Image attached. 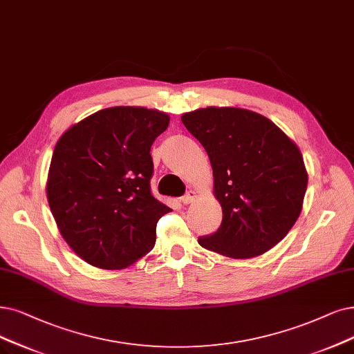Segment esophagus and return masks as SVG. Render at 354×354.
Returning a JSON list of instances; mask_svg holds the SVG:
<instances>
[{
  "instance_id": "34e87169",
  "label": "esophagus",
  "mask_w": 354,
  "mask_h": 354,
  "mask_svg": "<svg viewBox=\"0 0 354 354\" xmlns=\"http://www.w3.org/2000/svg\"><path fill=\"white\" fill-rule=\"evenodd\" d=\"M194 197H196V194H194V192H187L185 196L181 197V202L185 203V205H190L193 201H194Z\"/></svg>"
}]
</instances>
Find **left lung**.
Segmentation results:
<instances>
[{
	"instance_id": "obj_1",
	"label": "left lung",
	"mask_w": 354,
	"mask_h": 354,
	"mask_svg": "<svg viewBox=\"0 0 354 354\" xmlns=\"http://www.w3.org/2000/svg\"><path fill=\"white\" fill-rule=\"evenodd\" d=\"M181 122L207 152L223 214L218 231L197 241L231 259L273 248L302 210L308 174L299 148L272 120L245 109H199Z\"/></svg>"
}]
</instances>
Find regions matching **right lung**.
I'll return each instance as SVG.
<instances>
[{"label":"right lung","instance_id":"1","mask_svg":"<svg viewBox=\"0 0 354 354\" xmlns=\"http://www.w3.org/2000/svg\"><path fill=\"white\" fill-rule=\"evenodd\" d=\"M168 123L158 110L109 107L59 138L48 202L61 235L84 261L119 270L153 248L157 222L171 209L151 193L149 151Z\"/></svg>","mask_w":354,"mask_h":354}]
</instances>
